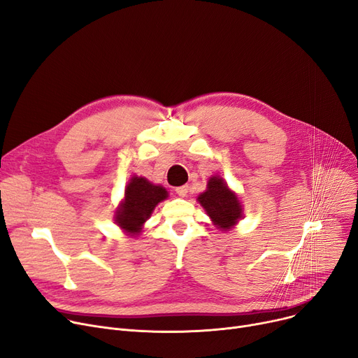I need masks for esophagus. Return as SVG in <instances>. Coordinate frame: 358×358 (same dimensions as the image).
<instances>
[{
    "label": "esophagus",
    "instance_id": "34e87169",
    "mask_svg": "<svg viewBox=\"0 0 358 358\" xmlns=\"http://www.w3.org/2000/svg\"><path fill=\"white\" fill-rule=\"evenodd\" d=\"M176 193L180 196V197H185L187 193H189V185H181V187H177L176 189Z\"/></svg>",
    "mask_w": 358,
    "mask_h": 358
}]
</instances>
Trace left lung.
I'll use <instances>...</instances> for the list:
<instances>
[{
    "label": "left lung",
    "mask_w": 358,
    "mask_h": 358,
    "mask_svg": "<svg viewBox=\"0 0 358 358\" xmlns=\"http://www.w3.org/2000/svg\"><path fill=\"white\" fill-rule=\"evenodd\" d=\"M203 209L220 231L232 229L242 217V206L238 196L229 190L222 177L213 176L208 181V189L197 197Z\"/></svg>",
    "instance_id": "1"
}]
</instances>
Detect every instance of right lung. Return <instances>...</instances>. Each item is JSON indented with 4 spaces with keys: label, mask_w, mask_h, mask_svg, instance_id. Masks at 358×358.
I'll return each instance as SVG.
<instances>
[{
    "label": "right lung",
    "mask_w": 358,
    "mask_h": 358,
    "mask_svg": "<svg viewBox=\"0 0 358 358\" xmlns=\"http://www.w3.org/2000/svg\"><path fill=\"white\" fill-rule=\"evenodd\" d=\"M166 197L168 192L164 187L134 176L126 185L124 199L116 210V223L129 235H139L143 223L152 215L157 204Z\"/></svg>",
    "instance_id": "right-lung-1"
}]
</instances>
